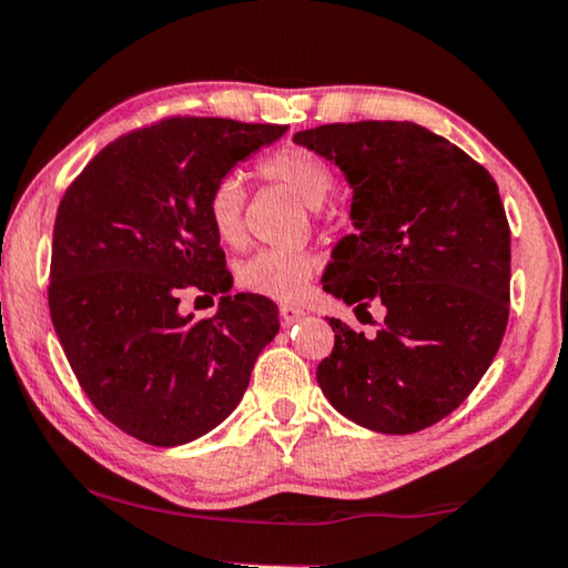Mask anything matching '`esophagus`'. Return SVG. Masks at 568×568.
<instances>
[{"mask_svg":"<svg viewBox=\"0 0 568 568\" xmlns=\"http://www.w3.org/2000/svg\"><path fill=\"white\" fill-rule=\"evenodd\" d=\"M303 316H305V311L298 308V305H293V303L281 305V323H283V326H293V323L301 321Z\"/></svg>","mask_w":568,"mask_h":568,"instance_id":"esophagus-1","label":"esophagus"}]
</instances>
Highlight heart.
Returning a JSON list of instances; mask_svg holds the SVG:
<instances>
[{
	"instance_id": "b5f03b06",
	"label": "heart",
	"mask_w": 568,
	"mask_h": 568,
	"mask_svg": "<svg viewBox=\"0 0 568 568\" xmlns=\"http://www.w3.org/2000/svg\"><path fill=\"white\" fill-rule=\"evenodd\" d=\"M260 176L283 184L298 200L318 212L336 186V174L326 159L305 146H281L257 161ZM245 186L237 174L222 176L206 194L204 210L214 235L224 245L240 247L245 242ZM316 273V257L305 250L267 247L250 255L237 267V285L242 291L273 301H295Z\"/></svg>"
}]
</instances>
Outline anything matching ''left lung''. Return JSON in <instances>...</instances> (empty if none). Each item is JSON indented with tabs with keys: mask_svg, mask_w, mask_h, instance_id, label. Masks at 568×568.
Instances as JSON below:
<instances>
[{
	"mask_svg": "<svg viewBox=\"0 0 568 568\" xmlns=\"http://www.w3.org/2000/svg\"><path fill=\"white\" fill-rule=\"evenodd\" d=\"M354 186L358 235L333 252L323 291L362 318L364 336L331 318L318 386L344 417L412 435L470 397L498 354L510 311V227L490 171L409 121L328 123L298 131Z\"/></svg>",
	"mask_w": 568,
	"mask_h": 568,
	"instance_id": "left-lung-1",
	"label": "left lung"
}]
</instances>
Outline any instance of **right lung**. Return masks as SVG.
<instances>
[{
    "label": "right lung",
    "mask_w": 568,
    "mask_h": 568,
    "mask_svg": "<svg viewBox=\"0 0 568 568\" xmlns=\"http://www.w3.org/2000/svg\"><path fill=\"white\" fill-rule=\"evenodd\" d=\"M285 133L281 123L171 115L129 131L65 189L52 232V326L85 397L125 435L176 447L237 407L277 333V305L227 295L206 220L214 182ZM184 292L223 293L212 320L182 317Z\"/></svg>",
    "instance_id": "obj_1"
}]
</instances>
